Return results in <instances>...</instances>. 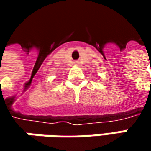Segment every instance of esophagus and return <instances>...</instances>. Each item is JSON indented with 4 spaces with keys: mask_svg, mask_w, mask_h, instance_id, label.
<instances>
[{
    "mask_svg": "<svg viewBox=\"0 0 151 151\" xmlns=\"http://www.w3.org/2000/svg\"><path fill=\"white\" fill-rule=\"evenodd\" d=\"M74 64H75V65H78V61H75Z\"/></svg>",
    "mask_w": 151,
    "mask_h": 151,
    "instance_id": "1",
    "label": "esophagus"
}]
</instances>
